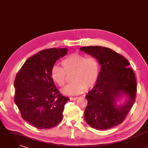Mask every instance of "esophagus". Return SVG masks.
I'll return each mask as SVG.
<instances>
[{
  "mask_svg": "<svg viewBox=\"0 0 148 148\" xmlns=\"http://www.w3.org/2000/svg\"><path fill=\"white\" fill-rule=\"evenodd\" d=\"M77 98H78V97H70V100H71V101H74V100H76Z\"/></svg>",
  "mask_w": 148,
  "mask_h": 148,
  "instance_id": "1",
  "label": "esophagus"
}]
</instances>
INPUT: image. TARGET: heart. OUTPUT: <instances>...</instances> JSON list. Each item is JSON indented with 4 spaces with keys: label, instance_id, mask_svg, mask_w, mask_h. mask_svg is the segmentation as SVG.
Here are the masks:
<instances>
[{
    "label": "heart",
    "instance_id": "b5f03b06",
    "mask_svg": "<svg viewBox=\"0 0 148 148\" xmlns=\"http://www.w3.org/2000/svg\"><path fill=\"white\" fill-rule=\"evenodd\" d=\"M62 68L54 65L51 70L53 81L61 87L67 81V74L72 75V83L62 90L66 95H77L86 89L92 88L96 84L99 73L97 60L92 56L73 53L61 61Z\"/></svg>",
    "mask_w": 148,
    "mask_h": 148
}]
</instances>
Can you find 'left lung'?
Listing matches in <instances>:
<instances>
[{"label":"left lung","instance_id":"obj_1","mask_svg":"<svg viewBox=\"0 0 148 148\" xmlns=\"http://www.w3.org/2000/svg\"><path fill=\"white\" fill-rule=\"evenodd\" d=\"M80 50L97 58L101 66L98 80L86 96L88 100L84 111L87 123L92 128L103 130L121 123L135 101L136 81L130 63L113 50L101 46L81 47ZM128 100L118 106L119 97Z\"/></svg>","mask_w":148,"mask_h":148}]
</instances>
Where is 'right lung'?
Segmentation results:
<instances>
[{
    "instance_id": "1",
    "label": "right lung",
    "mask_w": 148,
    "mask_h": 148,
    "mask_svg": "<svg viewBox=\"0 0 148 148\" xmlns=\"http://www.w3.org/2000/svg\"><path fill=\"white\" fill-rule=\"evenodd\" d=\"M66 48L39 51L28 58L17 73L14 82V102L22 118L38 129H49L62 119L68 97L60 94L51 77V70Z\"/></svg>"
}]
</instances>
